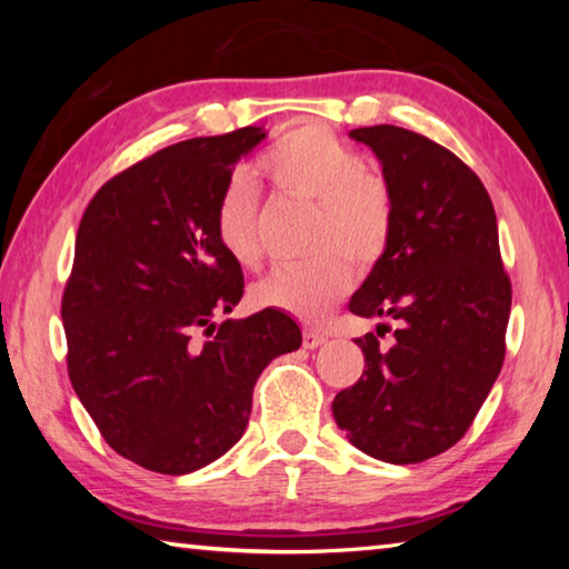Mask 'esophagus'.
I'll list each match as a JSON object with an SVG mask.
<instances>
[{
    "mask_svg": "<svg viewBox=\"0 0 569 569\" xmlns=\"http://www.w3.org/2000/svg\"><path fill=\"white\" fill-rule=\"evenodd\" d=\"M326 341L329 339H326V336L319 331H303V349H308V351L319 349V346H323Z\"/></svg>",
    "mask_w": 569,
    "mask_h": 569,
    "instance_id": "34e87169",
    "label": "esophagus"
}]
</instances>
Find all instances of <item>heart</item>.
<instances>
[{
    "label": "heart",
    "instance_id": "1",
    "mask_svg": "<svg viewBox=\"0 0 569 569\" xmlns=\"http://www.w3.org/2000/svg\"><path fill=\"white\" fill-rule=\"evenodd\" d=\"M261 170L288 196L319 206L313 228L316 250H341L356 266L381 256L391 236V196L379 178L363 172L356 150L321 124L286 132L261 158ZM258 192L248 176H236L216 206V238L240 268L261 263L256 233ZM351 266L339 253H321L303 266H283L253 288V303L276 308L301 321H321L349 291Z\"/></svg>",
    "mask_w": 569,
    "mask_h": 569
}]
</instances>
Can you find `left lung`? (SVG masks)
<instances>
[{
    "mask_svg": "<svg viewBox=\"0 0 569 569\" xmlns=\"http://www.w3.org/2000/svg\"><path fill=\"white\" fill-rule=\"evenodd\" d=\"M349 134L381 162L393 208L387 248L349 311L399 329L387 351L373 333L356 339L363 377L331 409L363 455L417 465L455 447L492 391L512 286L492 200L455 152L397 124Z\"/></svg>",
    "mask_w": 569,
    "mask_h": 569,
    "instance_id": "obj_1",
    "label": "left lung"
}]
</instances>
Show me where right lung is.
Here are the masks:
<instances>
[{
  "instance_id": "right-lung-1",
  "label": "right lung",
  "mask_w": 569,
  "mask_h": 569,
  "mask_svg": "<svg viewBox=\"0 0 569 569\" xmlns=\"http://www.w3.org/2000/svg\"><path fill=\"white\" fill-rule=\"evenodd\" d=\"M266 134L250 124L156 152L104 182L77 230L62 296L72 389L120 457L160 475L223 457L243 437L266 366L301 346L276 308L216 323L243 296L216 206Z\"/></svg>"
}]
</instances>
